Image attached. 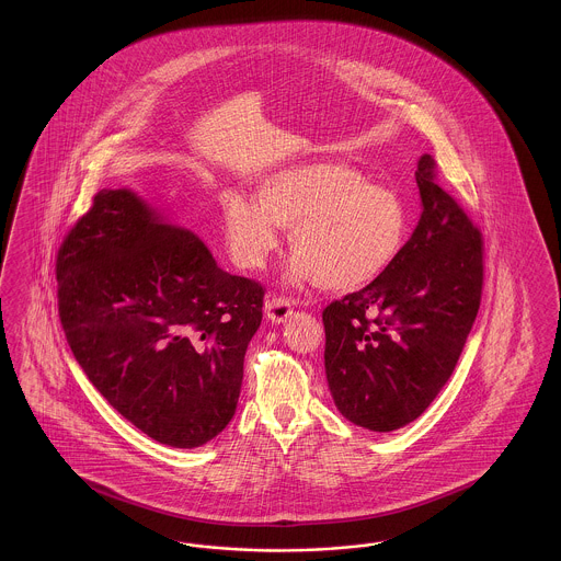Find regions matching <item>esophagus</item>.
I'll use <instances>...</instances> for the list:
<instances>
[{"instance_id": "esophagus-1", "label": "esophagus", "mask_w": 561, "mask_h": 561, "mask_svg": "<svg viewBox=\"0 0 561 561\" xmlns=\"http://www.w3.org/2000/svg\"><path fill=\"white\" fill-rule=\"evenodd\" d=\"M294 307L293 300L286 298V296H267V302H265V313H267L268 320L273 323H282V321L288 320L293 316Z\"/></svg>"}]
</instances>
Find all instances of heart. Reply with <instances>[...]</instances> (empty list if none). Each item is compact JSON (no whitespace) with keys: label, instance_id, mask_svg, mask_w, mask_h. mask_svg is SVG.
<instances>
[{"label":"heart","instance_id":"obj_1","mask_svg":"<svg viewBox=\"0 0 561 561\" xmlns=\"http://www.w3.org/2000/svg\"><path fill=\"white\" fill-rule=\"evenodd\" d=\"M405 210L389 188L373 185L345 161H309L271 174L256 202L220 197V231L236 265L263 268L290 227L293 282L355 290L393 263L405 236Z\"/></svg>","mask_w":561,"mask_h":561}]
</instances>
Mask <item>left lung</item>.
I'll return each mask as SVG.
<instances>
[{
	"instance_id": "obj_1",
	"label": "left lung",
	"mask_w": 561,
	"mask_h": 561,
	"mask_svg": "<svg viewBox=\"0 0 561 561\" xmlns=\"http://www.w3.org/2000/svg\"><path fill=\"white\" fill-rule=\"evenodd\" d=\"M437 163L419 160L423 214L393 263L359 293L330 302L325 376L341 414L370 431L419 419L448 382L478 318L483 238Z\"/></svg>"
}]
</instances>
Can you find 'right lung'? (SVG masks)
<instances>
[{"label":"right lung","mask_w":561,"mask_h":561,"mask_svg":"<svg viewBox=\"0 0 561 561\" xmlns=\"http://www.w3.org/2000/svg\"><path fill=\"white\" fill-rule=\"evenodd\" d=\"M58 318L90 382L134 427L197 448L236 414L265 286L216 265L128 188H103L56 254Z\"/></svg>","instance_id":"obj_1"}]
</instances>
